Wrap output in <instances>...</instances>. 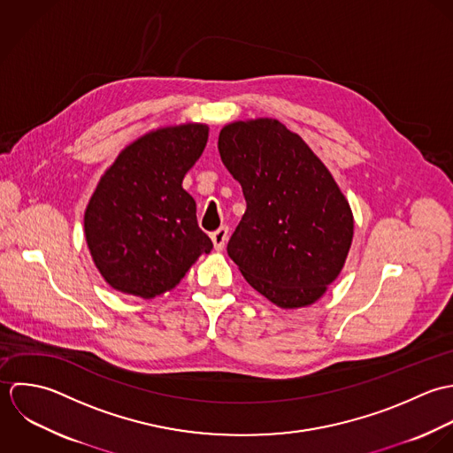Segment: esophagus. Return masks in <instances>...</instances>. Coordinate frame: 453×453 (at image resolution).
<instances>
[{
    "label": "esophagus",
    "instance_id": "34e87169",
    "mask_svg": "<svg viewBox=\"0 0 453 453\" xmlns=\"http://www.w3.org/2000/svg\"><path fill=\"white\" fill-rule=\"evenodd\" d=\"M227 233H229V231H227L226 226H222V227H219L217 231L211 233V242H213L215 250H222V249H224L226 242H227Z\"/></svg>",
    "mask_w": 453,
    "mask_h": 453
}]
</instances>
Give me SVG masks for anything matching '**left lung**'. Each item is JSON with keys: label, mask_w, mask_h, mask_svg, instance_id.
Instances as JSON below:
<instances>
[{"label": "left lung", "mask_w": 453, "mask_h": 453, "mask_svg": "<svg viewBox=\"0 0 453 453\" xmlns=\"http://www.w3.org/2000/svg\"><path fill=\"white\" fill-rule=\"evenodd\" d=\"M219 152L247 199L229 257L278 308L317 303L340 276L354 238L340 185L297 133L270 117L226 124Z\"/></svg>", "instance_id": "8db88e82"}]
</instances>
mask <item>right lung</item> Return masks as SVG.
Listing matches in <instances>:
<instances>
[{
	"instance_id": "1",
	"label": "right lung",
	"mask_w": 453,
	"mask_h": 453,
	"mask_svg": "<svg viewBox=\"0 0 453 453\" xmlns=\"http://www.w3.org/2000/svg\"><path fill=\"white\" fill-rule=\"evenodd\" d=\"M208 131L199 122L149 131L97 181L84 233L92 261L111 288L152 299L175 288L199 256L213 249L197 226L194 197L181 187Z\"/></svg>"
}]
</instances>
